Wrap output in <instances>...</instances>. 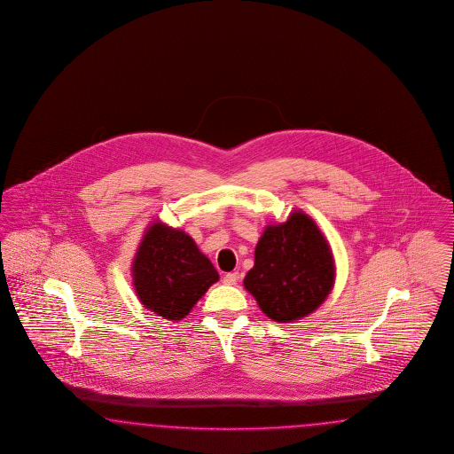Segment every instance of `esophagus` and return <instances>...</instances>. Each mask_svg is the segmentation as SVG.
Listing matches in <instances>:
<instances>
[{
    "label": "esophagus",
    "mask_w": 454,
    "mask_h": 454,
    "mask_svg": "<svg viewBox=\"0 0 454 454\" xmlns=\"http://www.w3.org/2000/svg\"><path fill=\"white\" fill-rule=\"evenodd\" d=\"M238 278H239V275L236 272L226 273V275L223 277V284H224V286H236Z\"/></svg>",
    "instance_id": "esophagus-1"
}]
</instances>
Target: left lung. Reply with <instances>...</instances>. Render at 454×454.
<instances>
[{"label":"left lung","mask_w":454,"mask_h":454,"mask_svg":"<svg viewBox=\"0 0 454 454\" xmlns=\"http://www.w3.org/2000/svg\"><path fill=\"white\" fill-rule=\"evenodd\" d=\"M334 280L336 265L326 236L302 209H294L284 223L265 226L243 286L267 317L294 323L326 301Z\"/></svg>","instance_id":"obj_1"}]
</instances>
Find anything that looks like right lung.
<instances>
[{
  "label": "right lung",
  "instance_id": "right-lung-1",
  "mask_svg": "<svg viewBox=\"0 0 454 454\" xmlns=\"http://www.w3.org/2000/svg\"><path fill=\"white\" fill-rule=\"evenodd\" d=\"M129 270L140 304L167 321L184 319L219 280L192 236L160 219L146 226Z\"/></svg>",
  "mask_w": 454,
  "mask_h": 454
}]
</instances>
